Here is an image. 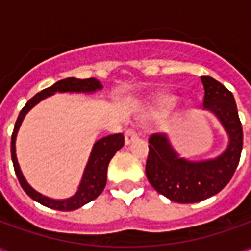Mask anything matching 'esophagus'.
Returning a JSON list of instances; mask_svg holds the SVG:
<instances>
[{"label":"esophagus","mask_w":251,"mask_h":251,"mask_svg":"<svg viewBox=\"0 0 251 251\" xmlns=\"http://www.w3.org/2000/svg\"><path fill=\"white\" fill-rule=\"evenodd\" d=\"M137 137H138V133H137L136 127L134 126H131L129 129H126L125 131V142L126 144H130L133 140H136Z\"/></svg>","instance_id":"34e87169"}]
</instances>
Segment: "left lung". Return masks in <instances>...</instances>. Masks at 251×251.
<instances>
[{
	"label": "left lung",
	"instance_id": "8db88e82",
	"mask_svg": "<svg viewBox=\"0 0 251 251\" xmlns=\"http://www.w3.org/2000/svg\"><path fill=\"white\" fill-rule=\"evenodd\" d=\"M200 79L204 87L203 106L219 118L230 144L215 160L192 163L180 158L164 134L149 137L148 180L158 194L176 203H198L221 192L231 180L242 152V124L231 91L214 77Z\"/></svg>",
	"mask_w": 251,
	"mask_h": 251
}]
</instances>
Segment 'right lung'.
I'll use <instances>...</instances> for the list:
<instances>
[{"mask_svg":"<svg viewBox=\"0 0 251 251\" xmlns=\"http://www.w3.org/2000/svg\"><path fill=\"white\" fill-rule=\"evenodd\" d=\"M100 88H102V84L95 77H88V79L67 77V79H62V80L56 82L51 87L46 88V90L36 94L35 97L30 98L24 107H23V110L20 111L19 118L16 121L13 133H12V160H13L14 172L17 175V177H19V181L23 189L29 195L32 199L39 201L40 204L50 207V208H53V210L72 211L76 210V208H80L82 205L87 204L88 201H91V200L97 199L99 195L102 194V191L104 189V185H106L107 167H109L110 160L113 158L117 151H120L121 148L124 147L125 137H124L122 133H118V134H111V136L103 137L99 141L95 142L76 194L74 195L72 198H70V199L53 200L47 198V196H43V195L39 194L37 191L32 188L26 183L24 175H23L21 169H20L17 156H16V136H17V131H19L21 122L24 120L25 114L37 102H40L41 99H44L46 97H50V95L55 94L56 91H59V93H66V91H71V93H91V91L100 90Z\"/></svg>","mask_w":251,"mask_h":251,"instance_id":"add662e5","label":"right lung"}]
</instances>
